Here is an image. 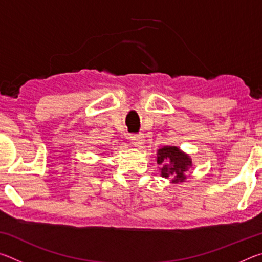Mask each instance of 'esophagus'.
<instances>
[{
    "label": "esophagus",
    "instance_id": "1",
    "mask_svg": "<svg viewBox=\"0 0 262 262\" xmlns=\"http://www.w3.org/2000/svg\"><path fill=\"white\" fill-rule=\"evenodd\" d=\"M130 141L133 145H134L135 148H141L142 145L144 144V135L143 134H139V135H133L130 136Z\"/></svg>",
    "mask_w": 262,
    "mask_h": 262
}]
</instances>
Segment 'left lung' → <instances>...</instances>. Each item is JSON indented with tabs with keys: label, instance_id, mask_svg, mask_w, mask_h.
<instances>
[{
	"label": "left lung",
	"instance_id": "8db88e82",
	"mask_svg": "<svg viewBox=\"0 0 262 262\" xmlns=\"http://www.w3.org/2000/svg\"><path fill=\"white\" fill-rule=\"evenodd\" d=\"M157 164L163 178L171 179L172 184H179L188 178L187 172L192 167V158L176 145H164L157 150Z\"/></svg>",
	"mask_w": 262,
	"mask_h": 262
}]
</instances>
